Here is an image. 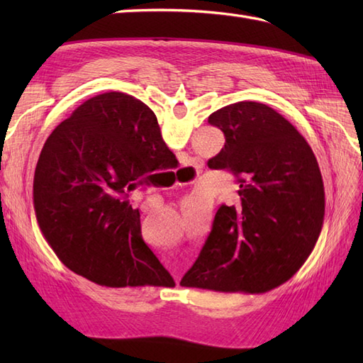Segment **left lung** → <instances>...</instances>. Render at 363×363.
<instances>
[{"mask_svg": "<svg viewBox=\"0 0 363 363\" xmlns=\"http://www.w3.org/2000/svg\"><path fill=\"white\" fill-rule=\"evenodd\" d=\"M209 123L226 143L207 165L233 172L237 206H220L201 252L182 287L221 293H265L304 265L325 218L317 157L296 128L272 107L229 104Z\"/></svg>", "mask_w": 363, "mask_h": 363, "instance_id": "8db88e82", "label": "left lung"}]
</instances>
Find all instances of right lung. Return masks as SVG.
<instances>
[{"mask_svg":"<svg viewBox=\"0 0 363 363\" xmlns=\"http://www.w3.org/2000/svg\"><path fill=\"white\" fill-rule=\"evenodd\" d=\"M176 160L145 103L121 91L82 103L46 138L34 173L35 218L60 262L106 287L173 285L128 196Z\"/></svg>","mask_w":363,"mask_h":363,"instance_id":"1","label":"right lung"}]
</instances>
